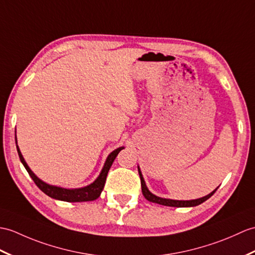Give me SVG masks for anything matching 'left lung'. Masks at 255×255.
Segmentation results:
<instances>
[{"mask_svg":"<svg viewBox=\"0 0 255 255\" xmlns=\"http://www.w3.org/2000/svg\"><path fill=\"white\" fill-rule=\"evenodd\" d=\"M138 171H139V176H140V180H141V189H142V194L144 195V198L150 201V202L153 203H157V204H161V205H166V206H174V208H190V206H197L201 203H203L204 201H206L208 199H210L213 194L215 193V191L217 190V188L215 189L214 191H212L210 194L205 195L203 198H200V199H195V200H189V201H181V200H170V199H164V198H159L157 195L153 194L150 192L149 189H147L144 179H143V176L141 174V170L138 166Z\"/></svg>","mask_w":255,"mask_h":255,"instance_id":"left-lung-1","label":"left lung"}]
</instances>
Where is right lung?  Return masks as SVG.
I'll use <instances>...</instances> for the list:
<instances>
[{
  "label": "right lung",
  "instance_id": "obj_1",
  "mask_svg": "<svg viewBox=\"0 0 255 255\" xmlns=\"http://www.w3.org/2000/svg\"><path fill=\"white\" fill-rule=\"evenodd\" d=\"M15 140H16V137H15ZM16 143H17V140H16ZM16 146H17V152H18V155L20 158V162L22 163L23 166H25L28 174L30 175L32 180L34 181L35 185L38 186L40 190L43 191L46 195H49V197L53 199L65 201V202H86V201H93L98 199L100 197L101 192L103 190L106 176L109 174V170L112 166V164H113L114 159L116 158L120 151L124 149V146H121L111 153V154L108 156V158H106L104 166L102 170H101L99 177L92 183H90V185L84 188H78V189H66V188L49 185V183L39 179L38 177L32 173V170L29 168L25 159H23L18 145Z\"/></svg>",
  "mask_w": 255,
  "mask_h": 255
}]
</instances>
